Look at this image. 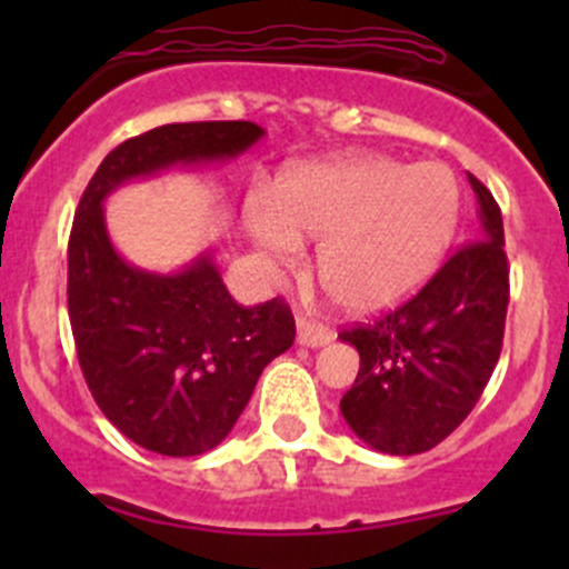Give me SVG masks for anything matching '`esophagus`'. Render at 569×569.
Listing matches in <instances>:
<instances>
[{
	"label": "esophagus",
	"mask_w": 569,
	"mask_h": 569,
	"mask_svg": "<svg viewBox=\"0 0 569 569\" xmlns=\"http://www.w3.org/2000/svg\"><path fill=\"white\" fill-rule=\"evenodd\" d=\"M297 341H300L302 347L319 349V347H325V343L332 341V330H327V327H321V325H317V321H311L306 317H297Z\"/></svg>",
	"instance_id": "1"
}]
</instances>
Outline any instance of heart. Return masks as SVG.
Returning a JSON list of instances; mask_svg holds the SVG:
<instances>
[{
  "label": "heart",
  "mask_w": 569,
  "mask_h": 569,
  "mask_svg": "<svg viewBox=\"0 0 569 569\" xmlns=\"http://www.w3.org/2000/svg\"><path fill=\"white\" fill-rule=\"evenodd\" d=\"M455 178L435 164L388 157L306 164L248 211L252 242L274 263L300 256V239H321L319 278L347 311L391 308L421 289L457 226Z\"/></svg>",
  "instance_id": "b5f03b06"
}]
</instances>
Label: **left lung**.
Wrapping results in <instances>:
<instances>
[{"instance_id":"1","label":"left lung","mask_w":569,"mask_h":569,"mask_svg":"<svg viewBox=\"0 0 569 569\" xmlns=\"http://www.w3.org/2000/svg\"><path fill=\"white\" fill-rule=\"evenodd\" d=\"M468 181L479 203V239L457 250L405 306L338 336L360 355L341 416L382 455H423L449 438L501 355L509 306L503 220L490 189L470 173Z\"/></svg>"}]
</instances>
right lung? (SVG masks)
<instances>
[{
    "label": "right lung",
    "instance_id": "add662e5",
    "mask_svg": "<svg viewBox=\"0 0 569 569\" xmlns=\"http://www.w3.org/2000/svg\"><path fill=\"white\" fill-rule=\"evenodd\" d=\"M263 137L250 120L168 123L120 142L90 178L68 242V317L101 412L137 446L198 457L220 446L258 377L295 343L278 297L239 306L214 250L176 272L134 267L114 250L104 200L123 183L231 162Z\"/></svg>",
    "mask_w": 569,
    "mask_h": 569
}]
</instances>
